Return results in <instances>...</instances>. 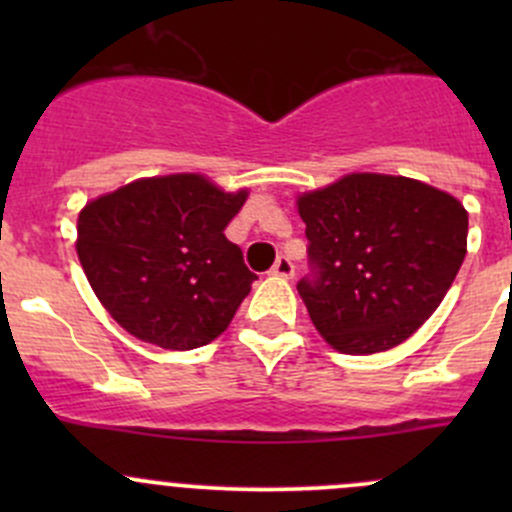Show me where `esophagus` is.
I'll return each instance as SVG.
<instances>
[{"label":"esophagus","instance_id":"obj_1","mask_svg":"<svg viewBox=\"0 0 512 512\" xmlns=\"http://www.w3.org/2000/svg\"><path fill=\"white\" fill-rule=\"evenodd\" d=\"M272 275L285 277V280H289V277L294 275V265H292V260H289L287 255H280V257H277L275 265H272Z\"/></svg>","mask_w":512,"mask_h":512}]
</instances>
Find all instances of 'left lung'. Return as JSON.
<instances>
[{
    "mask_svg": "<svg viewBox=\"0 0 512 512\" xmlns=\"http://www.w3.org/2000/svg\"><path fill=\"white\" fill-rule=\"evenodd\" d=\"M297 205L309 242L299 297L317 332L344 354L409 339L466 257V208L418 180L352 173L299 195Z\"/></svg>",
    "mask_w": 512,
    "mask_h": 512,
    "instance_id": "1",
    "label": "left lung"
}]
</instances>
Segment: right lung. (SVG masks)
<instances>
[{
    "label": "right lung",
    "mask_w": 512,
    "mask_h": 512,
    "mask_svg": "<svg viewBox=\"0 0 512 512\" xmlns=\"http://www.w3.org/2000/svg\"><path fill=\"white\" fill-rule=\"evenodd\" d=\"M245 200V190L223 193L193 173L143 178L91 200L76 252L108 314L163 349L220 337L257 280L225 237Z\"/></svg>",
    "instance_id": "add662e5"
}]
</instances>
